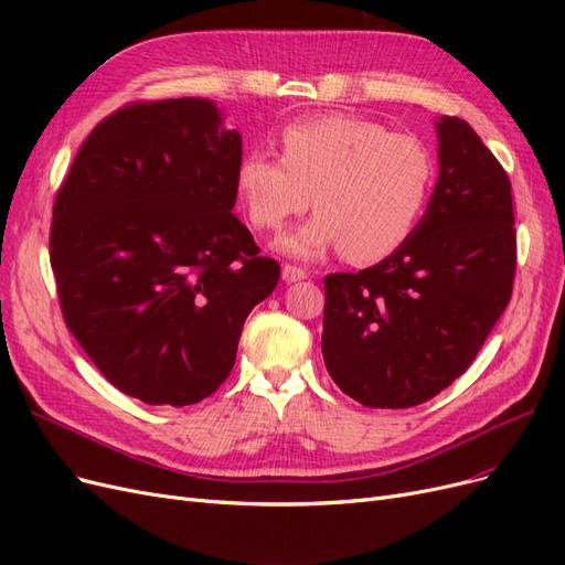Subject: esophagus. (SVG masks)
I'll list each match as a JSON object with an SVG mask.
<instances>
[{
  "instance_id": "esophagus-1",
  "label": "esophagus",
  "mask_w": 565,
  "mask_h": 565,
  "mask_svg": "<svg viewBox=\"0 0 565 565\" xmlns=\"http://www.w3.org/2000/svg\"><path fill=\"white\" fill-rule=\"evenodd\" d=\"M306 278V270L303 268H297L292 264H285L282 266V280L285 282H299Z\"/></svg>"
}]
</instances>
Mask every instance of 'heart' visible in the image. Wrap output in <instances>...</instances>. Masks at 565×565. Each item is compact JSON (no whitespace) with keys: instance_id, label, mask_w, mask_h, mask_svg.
<instances>
[{"instance_id":"b5f03b06","label":"heart","mask_w":565,"mask_h":565,"mask_svg":"<svg viewBox=\"0 0 565 565\" xmlns=\"http://www.w3.org/2000/svg\"><path fill=\"white\" fill-rule=\"evenodd\" d=\"M278 158L252 150L235 169V193L254 231L278 233L311 204L318 210L280 247L299 259L344 249L355 264L396 254L429 204L436 160L415 134L374 119L324 113L287 122Z\"/></svg>"}]
</instances>
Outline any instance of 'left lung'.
Returning a JSON list of instances; mask_svg holds the SVG:
<instances>
[{"label": "left lung", "instance_id": "8db88e82", "mask_svg": "<svg viewBox=\"0 0 565 565\" xmlns=\"http://www.w3.org/2000/svg\"><path fill=\"white\" fill-rule=\"evenodd\" d=\"M440 174L413 237L384 262L324 278L322 358L365 407L426 403L465 374L511 299V181L465 119L443 115Z\"/></svg>", "mask_w": 565, "mask_h": 565}]
</instances>
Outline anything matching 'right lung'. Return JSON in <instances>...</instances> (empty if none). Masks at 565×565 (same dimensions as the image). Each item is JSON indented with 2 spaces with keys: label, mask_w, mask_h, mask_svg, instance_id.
<instances>
[{
  "label": "right lung",
  "mask_w": 565,
  "mask_h": 565,
  "mask_svg": "<svg viewBox=\"0 0 565 565\" xmlns=\"http://www.w3.org/2000/svg\"><path fill=\"white\" fill-rule=\"evenodd\" d=\"M241 160L212 100H134L92 129L58 188L49 259L63 320L131 398L212 396L278 285L280 264L233 214Z\"/></svg>",
  "instance_id": "1"
}]
</instances>
